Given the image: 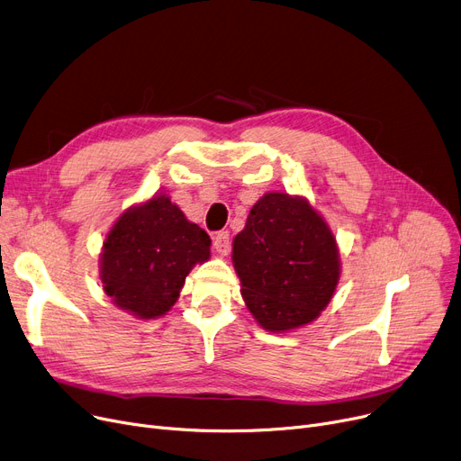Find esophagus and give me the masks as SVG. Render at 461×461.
<instances>
[{"instance_id": "34e87169", "label": "esophagus", "mask_w": 461, "mask_h": 461, "mask_svg": "<svg viewBox=\"0 0 461 461\" xmlns=\"http://www.w3.org/2000/svg\"><path fill=\"white\" fill-rule=\"evenodd\" d=\"M213 249L219 255H229L230 253V234L229 230H221L213 236Z\"/></svg>"}]
</instances>
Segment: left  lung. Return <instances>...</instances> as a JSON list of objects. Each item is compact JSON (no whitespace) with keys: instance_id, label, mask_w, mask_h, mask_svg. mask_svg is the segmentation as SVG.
<instances>
[{"instance_id":"8db88e82","label":"left lung","mask_w":461,"mask_h":461,"mask_svg":"<svg viewBox=\"0 0 461 461\" xmlns=\"http://www.w3.org/2000/svg\"><path fill=\"white\" fill-rule=\"evenodd\" d=\"M236 274L249 312L270 332L319 317L339 281L336 238L298 196L267 193L232 244Z\"/></svg>"}]
</instances>
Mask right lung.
<instances>
[{
  "label": "right lung",
  "instance_id": "1",
  "mask_svg": "<svg viewBox=\"0 0 461 461\" xmlns=\"http://www.w3.org/2000/svg\"><path fill=\"white\" fill-rule=\"evenodd\" d=\"M210 236L159 194L129 208L108 232L101 253L104 293L140 319L165 315L178 300L185 276L210 257Z\"/></svg>",
  "mask_w": 461,
  "mask_h": 461
}]
</instances>
